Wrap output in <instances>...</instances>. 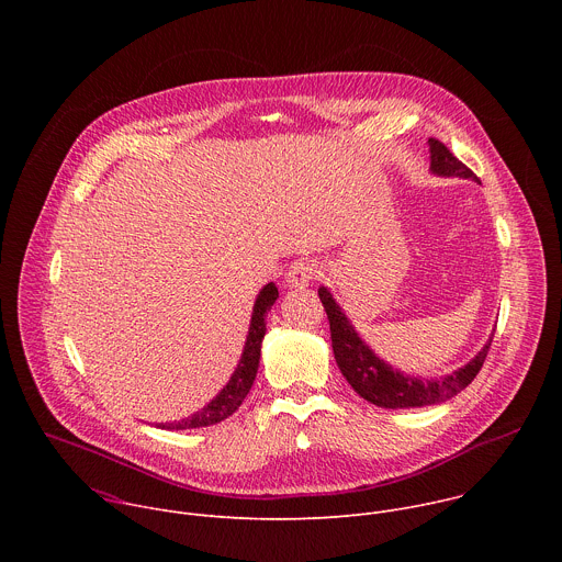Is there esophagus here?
Returning a JSON list of instances; mask_svg holds the SVG:
<instances>
[{"mask_svg":"<svg viewBox=\"0 0 562 562\" xmlns=\"http://www.w3.org/2000/svg\"><path fill=\"white\" fill-rule=\"evenodd\" d=\"M319 273V267L315 260L311 258H300L295 260L291 267H289V273H286V282L289 286L293 289H304L306 284H311Z\"/></svg>","mask_w":562,"mask_h":562,"instance_id":"34e87169","label":"esophagus"}]
</instances>
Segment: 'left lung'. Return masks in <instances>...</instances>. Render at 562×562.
I'll return each instance as SVG.
<instances>
[{
	"instance_id": "obj_1",
	"label": "left lung",
	"mask_w": 562,
	"mask_h": 562,
	"mask_svg": "<svg viewBox=\"0 0 562 562\" xmlns=\"http://www.w3.org/2000/svg\"><path fill=\"white\" fill-rule=\"evenodd\" d=\"M431 146V171L438 176H456V178H471L477 180L475 173L462 165L460 159L436 137L429 139ZM319 300L329 317L331 329V347L336 362L347 378V382L353 386V391L369 400L371 405L386 407V409H407V407H427L438 405L445 400L458 395L464 386L471 384V380L483 369L485 358L490 353L492 340L485 345L469 364L453 371L447 378L440 380H418L412 375H403L400 371H393L389 364H384L375 353L358 338L349 319L331 297V293L319 286L317 289Z\"/></svg>"
}]
</instances>
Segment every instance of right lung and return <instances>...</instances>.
<instances>
[{
  "mask_svg": "<svg viewBox=\"0 0 562 562\" xmlns=\"http://www.w3.org/2000/svg\"><path fill=\"white\" fill-rule=\"evenodd\" d=\"M276 300H278V286L273 282H269L256 300L243 360H239V364H237L235 373L231 375V380L226 382V386L211 400V403L202 412H198V414H193L184 420L162 423L157 427H162V429H200V427L222 423L224 418H228L237 412V407L245 403L247 393L254 386L258 364H260V347H262V338L267 334V313L271 311Z\"/></svg>",
  "mask_w": 562,
  "mask_h": 562,
  "instance_id": "1",
  "label": "right lung"
}]
</instances>
